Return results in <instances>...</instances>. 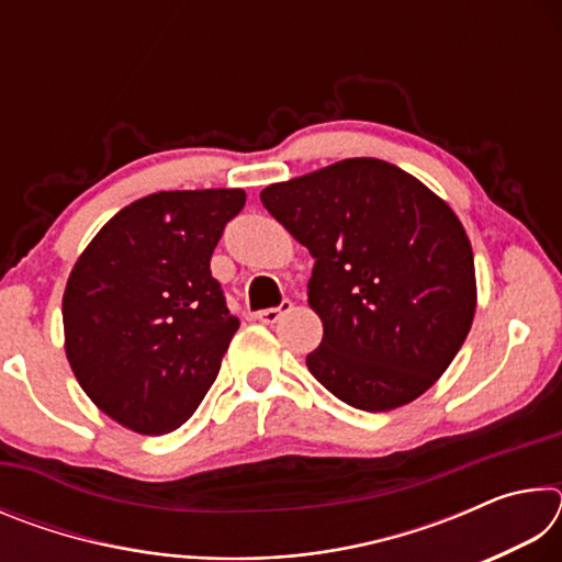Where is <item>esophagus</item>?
Returning a JSON list of instances; mask_svg holds the SVG:
<instances>
[{
  "label": "esophagus",
  "instance_id": "34e87169",
  "mask_svg": "<svg viewBox=\"0 0 562 562\" xmlns=\"http://www.w3.org/2000/svg\"><path fill=\"white\" fill-rule=\"evenodd\" d=\"M290 310H292V302H290V300H282V302L278 304V307L260 310L258 315H255V317H258V319L262 322V325H274V322H280V317H282V315H288Z\"/></svg>",
  "mask_w": 562,
  "mask_h": 562
}]
</instances>
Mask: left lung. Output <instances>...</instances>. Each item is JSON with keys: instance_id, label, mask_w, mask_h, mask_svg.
Returning a JSON list of instances; mask_svg holds the SVG:
<instances>
[{"instance_id": "left-lung-1", "label": "left lung", "mask_w": 562, "mask_h": 562, "mask_svg": "<svg viewBox=\"0 0 562 562\" xmlns=\"http://www.w3.org/2000/svg\"><path fill=\"white\" fill-rule=\"evenodd\" d=\"M260 201L315 258L307 300L325 335L312 376L361 412L422 396L475 312L473 250L451 207L379 158L268 186Z\"/></svg>"}]
</instances>
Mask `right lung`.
I'll list each match as a JSON object with an SVG mask.
<instances>
[{
    "label": "right lung",
    "mask_w": 562,
    "mask_h": 562,
    "mask_svg": "<svg viewBox=\"0 0 562 562\" xmlns=\"http://www.w3.org/2000/svg\"><path fill=\"white\" fill-rule=\"evenodd\" d=\"M245 190H160L119 211L64 290L66 359L87 396L131 431L186 424L240 327L211 274Z\"/></svg>",
    "instance_id": "right-lung-1"
}]
</instances>
